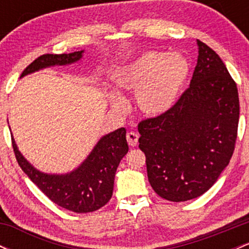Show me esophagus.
I'll use <instances>...</instances> for the list:
<instances>
[{
    "instance_id": "1",
    "label": "esophagus",
    "mask_w": 249,
    "mask_h": 249,
    "mask_svg": "<svg viewBox=\"0 0 249 249\" xmlns=\"http://www.w3.org/2000/svg\"><path fill=\"white\" fill-rule=\"evenodd\" d=\"M138 138H139V136L136 132H128L126 134V139H127L128 145L132 147L138 145Z\"/></svg>"
}]
</instances>
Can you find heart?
Here are the masks:
<instances>
[{"instance_id": "obj_1", "label": "heart", "mask_w": 249, "mask_h": 249, "mask_svg": "<svg viewBox=\"0 0 249 249\" xmlns=\"http://www.w3.org/2000/svg\"><path fill=\"white\" fill-rule=\"evenodd\" d=\"M191 76V63L180 53L146 51L127 63L115 76L119 90L136 92V101L142 112L147 116H161L179 101ZM116 112L125 115L128 104L118 95L110 97Z\"/></svg>"}]
</instances>
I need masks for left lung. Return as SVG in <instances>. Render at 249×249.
Masks as SVG:
<instances>
[{"label":"left lung","mask_w":249,"mask_h":249,"mask_svg":"<svg viewBox=\"0 0 249 249\" xmlns=\"http://www.w3.org/2000/svg\"><path fill=\"white\" fill-rule=\"evenodd\" d=\"M190 88L170 111L138 125L148 181L168 201L198 198L230 164L239 124L235 82L215 51L196 41Z\"/></svg>","instance_id":"1"}]
</instances>
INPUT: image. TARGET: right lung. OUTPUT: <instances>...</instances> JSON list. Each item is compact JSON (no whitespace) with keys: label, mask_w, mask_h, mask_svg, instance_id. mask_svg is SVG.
<instances>
[{"label":"right lung","mask_w":249,"mask_h":249,"mask_svg":"<svg viewBox=\"0 0 249 249\" xmlns=\"http://www.w3.org/2000/svg\"><path fill=\"white\" fill-rule=\"evenodd\" d=\"M83 53L84 50L61 55H42L25 68L19 78L56 65L73 64L81 61ZM11 141L17 162L31 181L51 201L76 213L93 212L107 204L112 196L117 167L128 151L126 130L121 127L103 136L82 164L71 172L44 173L24 158L13 133Z\"/></svg>","instance_id":"right-lung-1"}]
</instances>
